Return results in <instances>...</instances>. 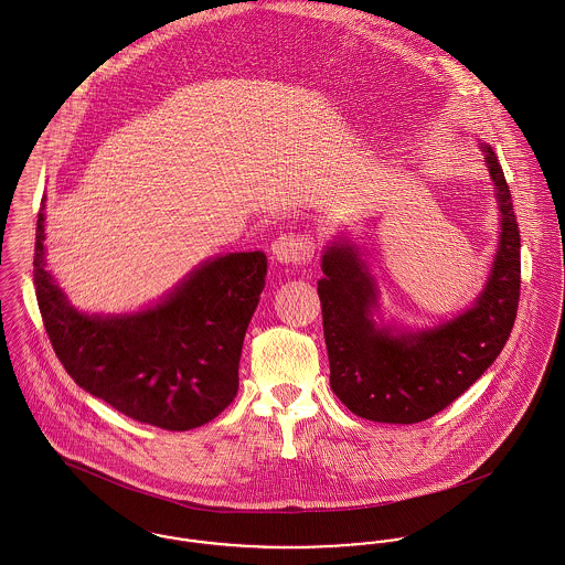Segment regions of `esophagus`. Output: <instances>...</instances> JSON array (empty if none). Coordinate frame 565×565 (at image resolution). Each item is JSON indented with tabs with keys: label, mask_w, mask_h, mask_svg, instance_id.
<instances>
[{
	"label": "esophagus",
	"mask_w": 565,
	"mask_h": 565,
	"mask_svg": "<svg viewBox=\"0 0 565 565\" xmlns=\"http://www.w3.org/2000/svg\"><path fill=\"white\" fill-rule=\"evenodd\" d=\"M273 257L286 266H306L313 257V241L308 234H281L273 241Z\"/></svg>",
	"instance_id": "obj_1"
}]
</instances>
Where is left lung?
Listing matches in <instances>:
<instances>
[{"instance_id":"left-lung-1","label":"left lung","mask_w":565,"mask_h":565,"mask_svg":"<svg viewBox=\"0 0 565 565\" xmlns=\"http://www.w3.org/2000/svg\"><path fill=\"white\" fill-rule=\"evenodd\" d=\"M501 203V247L486 290L468 312L429 331L390 335L371 310L375 284L349 243L322 255L318 281L322 331L333 394L375 423H423L448 407L483 375L511 333L520 301V230L501 162L481 147Z\"/></svg>"}]
</instances>
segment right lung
Wrapping results in <instances>:
<instances>
[{
  "mask_svg": "<svg viewBox=\"0 0 565 565\" xmlns=\"http://www.w3.org/2000/svg\"><path fill=\"white\" fill-rule=\"evenodd\" d=\"M45 214L34 245L36 301L50 342L73 381L117 412L167 431L216 418L238 392L245 331L266 281V255L205 262L160 306L99 318L68 306L45 270Z\"/></svg>",
  "mask_w": 565,
  "mask_h": 565,
  "instance_id": "obj_1",
  "label": "right lung"
}]
</instances>
